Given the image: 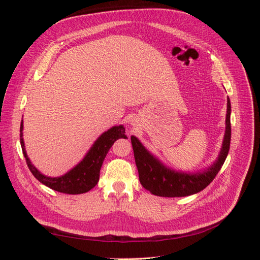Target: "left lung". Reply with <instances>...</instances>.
Masks as SVG:
<instances>
[{
    "label": "left lung",
    "mask_w": 260,
    "mask_h": 260,
    "mask_svg": "<svg viewBox=\"0 0 260 260\" xmlns=\"http://www.w3.org/2000/svg\"><path fill=\"white\" fill-rule=\"evenodd\" d=\"M230 114L231 104L230 100L228 99L226 127L221 152H220L218 160L202 174L201 172L195 175L183 174V172H176L166 168L158 159H156L146 151L136 137H131L141 184L152 194L164 196V198H181V196L192 195L203 191L216 178L229 153L231 142Z\"/></svg>",
    "instance_id": "obj_1"
}]
</instances>
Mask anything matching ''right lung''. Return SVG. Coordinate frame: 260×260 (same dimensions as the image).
Masks as SVG:
<instances>
[{"instance_id":"right-lung-1","label":"right lung","mask_w":260,"mask_h":260,"mask_svg":"<svg viewBox=\"0 0 260 260\" xmlns=\"http://www.w3.org/2000/svg\"><path fill=\"white\" fill-rule=\"evenodd\" d=\"M124 133V128L122 125H117V127H113L108 131L104 132L95 141V143L93 144L82 161L78 164L69 172H67L65 176L58 178L43 176L29 160L22 140V121L20 123V145L29 170L41 183L60 193L81 194L90 191L91 188L98 184L100 179V170L109 148L112 147L116 140L120 138H127Z\"/></svg>"}]
</instances>
